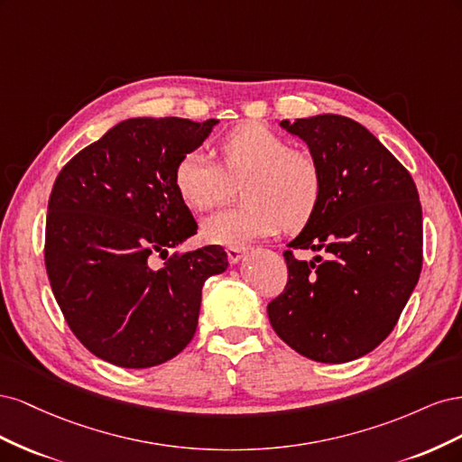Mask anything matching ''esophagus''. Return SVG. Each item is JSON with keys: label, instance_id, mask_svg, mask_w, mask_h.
<instances>
[{"label": "esophagus", "instance_id": "1", "mask_svg": "<svg viewBox=\"0 0 462 462\" xmlns=\"http://www.w3.org/2000/svg\"><path fill=\"white\" fill-rule=\"evenodd\" d=\"M245 254V246H229L227 248V258L231 263H236Z\"/></svg>", "mask_w": 462, "mask_h": 462}]
</instances>
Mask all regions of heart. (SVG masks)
<instances>
[{
	"instance_id": "obj_1",
	"label": "heart",
	"mask_w": 462,
	"mask_h": 462,
	"mask_svg": "<svg viewBox=\"0 0 462 462\" xmlns=\"http://www.w3.org/2000/svg\"><path fill=\"white\" fill-rule=\"evenodd\" d=\"M219 163L202 150L180 156L173 171L179 199L194 212H212L241 187L243 206L208 217V243L243 246L285 226H309L324 197V175L312 153L291 148L268 125L248 121L221 138Z\"/></svg>"
}]
</instances>
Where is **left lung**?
I'll list each match as a JSON object with an SVG mask.
<instances>
[{
    "instance_id": "8db88e82",
    "label": "left lung",
    "mask_w": 462,
    "mask_h": 462,
    "mask_svg": "<svg viewBox=\"0 0 462 462\" xmlns=\"http://www.w3.org/2000/svg\"><path fill=\"white\" fill-rule=\"evenodd\" d=\"M319 163L324 197L283 256L287 285L268 304L272 328L306 358L339 365L393 331L422 272V206L411 173L343 116L282 121ZM321 249L318 264L292 249Z\"/></svg>"
}]
</instances>
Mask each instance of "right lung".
I'll return each instance as SVG.
<instances>
[{
    "mask_svg": "<svg viewBox=\"0 0 462 462\" xmlns=\"http://www.w3.org/2000/svg\"><path fill=\"white\" fill-rule=\"evenodd\" d=\"M217 119L136 117L80 150L55 179L44 262L67 326L92 355L121 368L177 356L199 326L202 285L227 270L219 245L152 258L197 233L173 171Z\"/></svg>",
    "mask_w": 462,
    "mask_h": 462,
    "instance_id": "obj_1",
    "label": "right lung"
}]
</instances>
